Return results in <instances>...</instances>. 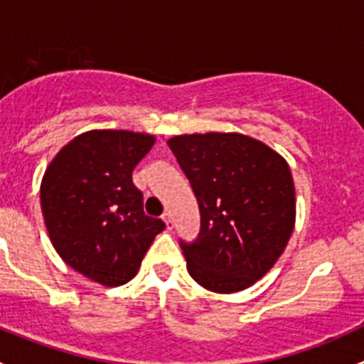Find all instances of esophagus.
Instances as JSON below:
<instances>
[{
  "label": "esophagus",
  "mask_w": 364,
  "mask_h": 364,
  "mask_svg": "<svg viewBox=\"0 0 364 364\" xmlns=\"http://www.w3.org/2000/svg\"><path fill=\"white\" fill-rule=\"evenodd\" d=\"M161 218H164L165 225H167V229H168V230H172V229H174V222H172V216H171V213H164V216H161Z\"/></svg>",
  "instance_id": "34e87169"
}]
</instances>
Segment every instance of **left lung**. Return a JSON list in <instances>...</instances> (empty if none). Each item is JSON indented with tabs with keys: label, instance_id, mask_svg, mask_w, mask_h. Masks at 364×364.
<instances>
[{
	"label": "left lung",
	"instance_id": "obj_1",
	"mask_svg": "<svg viewBox=\"0 0 364 364\" xmlns=\"http://www.w3.org/2000/svg\"><path fill=\"white\" fill-rule=\"evenodd\" d=\"M200 209V234L183 243L190 277L232 294L259 282L287 247L296 188L287 160L236 132L174 135L167 141Z\"/></svg>",
	"mask_w": 364,
	"mask_h": 364
}]
</instances>
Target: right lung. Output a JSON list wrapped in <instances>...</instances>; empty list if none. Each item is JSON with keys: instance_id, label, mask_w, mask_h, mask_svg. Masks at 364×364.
<instances>
[{"instance_id": "add662e5", "label": "right lung", "mask_w": 364, "mask_h": 364, "mask_svg": "<svg viewBox=\"0 0 364 364\" xmlns=\"http://www.w3.org/2000/svg\"><path fill=\"white\" fill-rule=\"evenodd\" d=\"M155 135L90 130L73 137L43 172L40 204L50 243L72 269L105 287L137 274L160 218L144 213L132 172Z\"/></svg>"}]
</instances>
